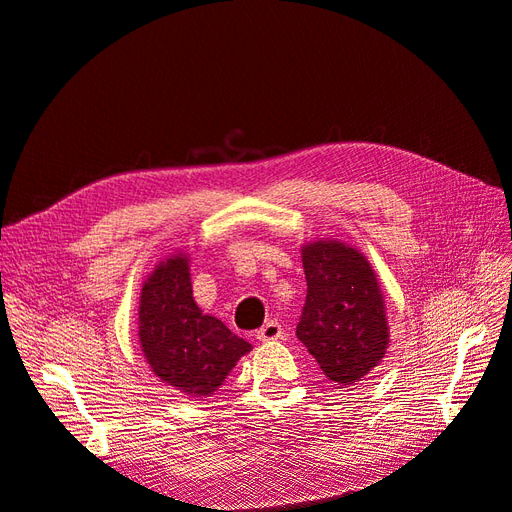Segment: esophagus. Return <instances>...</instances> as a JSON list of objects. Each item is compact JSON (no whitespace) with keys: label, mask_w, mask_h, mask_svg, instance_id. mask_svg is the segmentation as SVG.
I'll return each mask as SVG.
<instances>
[{"label":"esophagus","mask_w":512,"mask_h":512,"mask_svg":"<svg viewBox=\"0 0 512 512\" xmlns=\"http://www.w3.org/2000/svg\"><path fill=\"white\" fill-rule=\"evenodd\" d=\"M256 337L260 339V342H275V339L284 337V329L277 320H269L267 324H262V327L258 329Z\"/></svg>","instance_id":"esophagus-1"}]
</instances>
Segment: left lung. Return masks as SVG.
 <instances>
[{
	"mask_svg": "<svg viewBox=\"0 0 512 512\" xmlns=\"http://www.w3.org/2000/svg\"><path fill=\"white\" fill-rule=\"evenodd\" d=\"M307 297L297 337L331 382L365 378L389 348L384 297L369 260L342 241L303 245Z\"/></svg>",
	"mask_w": 512,
	"mask_h": 512,
	"instance_id": "left-lung-1",
	"label": "left lung"
}]
</instances>
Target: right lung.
<instances>
[{"instance_id": "1", "label": "right lung", "mask_w": 512, "mask_h": 512, "mask_svg": "<svg viewBox=\"0 0 512 512\" xmlns=\"http://www.w3.org/2000/svg\"><path fill=\"white\" fill-rule=\"evenodd\" d=\"M138 339L153 374L192 397L218 391L230 369L252 350V344L196 305L185 254L168 256L145 280Z\"/></svg>"}]
</instances>
